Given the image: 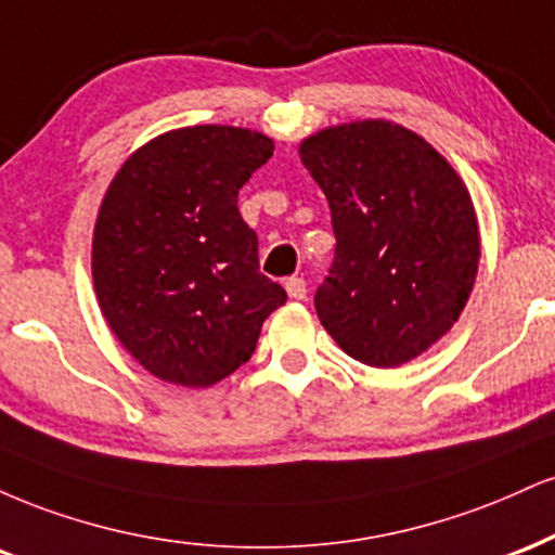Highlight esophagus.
Returning <instances> with one entry per match:
<instances>
[{
	"mask_svg": "<svg viewBox=\"0 0 555 555\" xmlns=\"http://www.w3.org/2000/svg\"><path fill=\"white\" fill-rule=\"evenodd\" d=\"M285 291L293 301H304L306 298V280L304 278H288L285 280Z\"/></svg>",
	"mask_w": 555,
	"mask_h": 555,
	"instance_id": "obj_1",
	"label": "esophagus"
}]
</instances>
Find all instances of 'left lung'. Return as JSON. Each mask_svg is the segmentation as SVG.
Listing matches in <instances>:
<instances>
[{
    "instance_id": "left-lung-1",
    "label": "left lung",
    "mask_w": 555,
    "mask_h": 555,
    "mask_svg": "<svg viewBox=\"0 0 555 555\" xmlns=\"http://www.w3.org/2000/svg\"><path fill=\"white\" fill-rule=\"evenodd\" d=\"M335 228L317 314L356 361L397 369L454 327L480 262L478 215L452 163L413 129L361 119L298 145Z\"/></svg>"
}]
</instances>
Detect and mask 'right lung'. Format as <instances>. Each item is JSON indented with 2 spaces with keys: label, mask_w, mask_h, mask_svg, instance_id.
<instances>
[{
  "label": "right lung",
  "mask_w": 555,
  "mask_h": 555,
  "mask_svg": "<svg viewBox=\"0 0 555 555\" xmlns=\"http://www.w3.org/2000/svg\"><path fill=\"white\" fill-rule=\"evenodd\" d=\"M275 142L199 124L137 147L103 194L93 228L95 298L116 340L155 379L205 389L257 348L288 296L259 272L238 189Z\"/></svg>",
  "instance_id": "right-lung-1"
}]
</instances>
